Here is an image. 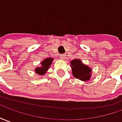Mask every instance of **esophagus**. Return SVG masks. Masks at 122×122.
<instances>
[{
  "mask_svg": "<svg viewBox=\"0 0 122 122\" xmlns=\"http://www.w3.org/2000/svg\"><path fill=\"white\" fill-rule=\"evenodd\" d=\"M66 54H60V58H61V59L64 60L65 59V58H66Z\"/></svg>",
  "mask_w": 122,
  "mask_h": 122,
  "instance_id": "1",
  "label": "esophagus"
}]
</instances>
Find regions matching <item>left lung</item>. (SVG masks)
<instances>
[{
  "mask_svg": "<svg viewBox=\"0 0 122 122\" xmlns=\"http://www.w3.org/2000/svg\"><path fill=\"white\" fill-rule=\"evenodd\" d=\"M71 66L72 74L76 78L83 81L90 80L92 70L87 66L83 64L81 60L78 59L73 60L71 62Z\"/></svg>",
  "mask_w": 122,
  "mask_h": 122,
  "instance_id": "8db88e82",
  "label": "left lung"
}]
</instances>
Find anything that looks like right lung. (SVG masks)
I'll return each mask as SVG.
<instances>
[{
    "mask_svg": "<svg viewBox=\"0 0 122 122\" xmlns=\"http://www.w3.org/2000/svg\"><path fill=\"white\" fill-rule=\"evenodd\" d=\"M53 61V58H46L44 60H43V62H42L41 65L42 67L40 68H36L35 71L37 74H41L42 76H43L44 74H46V72L47 71V70L50 68V65L52 64V62Z\"/></svg>",
    "mask_w": 122,
    "mask_h": 122,
    "instance_id": "add662e5",
    "label": "right lung"
}]
</instances>
